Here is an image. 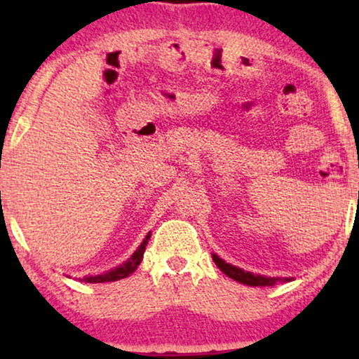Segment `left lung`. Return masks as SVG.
<instances>
[{
    "label": "left lung",
    "mask_w": 359,
    "mask_h": 359,
    "mask_svg": "<svg viewBox=\"0 0 359 359\" xmlns=\"http://www.w3.org/2000/svg\"><path fill=\"white\" fill-rule=\"evenodd\" d=\"M212 259L214 263L217 264V268L222 271L224 274H227L229 278H232L233 281H238L242 284H247V286H274L278 281L287 283L292 281L294 278H271V276H262V274H255L250 271H245V269L233 266V264L225 263L222 258H219L217 255L212 253Z\"/></svg>",
    "instance_id": "obj_1"
}]
</instances>
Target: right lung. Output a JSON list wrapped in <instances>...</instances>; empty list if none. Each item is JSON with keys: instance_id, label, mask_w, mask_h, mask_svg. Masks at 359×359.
Instances as JSON below:
<instances>
[{"instance_id": "add662e5", "label": "right lung", "mask_w": 359, "mask_h": 359, "mask_svg": "<svg viewBox=\"0 0 359 359\" xmlns=\"http://www.w3.org/2000/svg\"><path fill=\"white\" fill-rule=\"evenodd\" d=\"M150 232L145 235L144 242L140 243V247L135 250L134 253H132V257L127 259V262H124L122 264H119V266L112 268L109 269V271L102 273V274H91V276H85L81 279V281L85 283H109V281H119V279H124L129 276V274H132L137 269V266H139L142 258H144V252H145V247L147 243H149L150 240Z\"/></svg>"}]
</instances>
